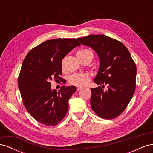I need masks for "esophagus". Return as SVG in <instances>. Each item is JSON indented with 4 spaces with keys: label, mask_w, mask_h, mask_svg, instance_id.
I'll list each match as a JSON object with an SVG mask.
<instances>
[{
    "label": "esophagus",
    "mask_w": 153,
    "mask_h": 153,
    "mask_svg": "<svg viewBox=\"0 0 153 153\" xmlns=\"http://www.w3.org/2000/svg\"><path fill=\"white\" fill-rule=\"evenodd\" d=\"M82 89V87H78L76 88V89H77L78 91H80Z\"/></svg>",
    "instance_id": "1"
}]
</instances>
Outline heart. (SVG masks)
<instances>
[{
	"mask_svg": "<svg viewBox=\"0 0 153 153\" xmlns=\"http://www.w3.org/2000/svg\"><path fill=\"white\" fill-rule=\"evenodd\" d=\"M76 56L80 61H82L83 59L87 58H91L92 59L93 57V53L91 50L83 48L80 50H78L76 53ZM91 79V77L87 74H80L77 73L73 75L70 76L69 80V84L77 86V87H83L85 85L87 82Z\"/></svg>",
	"mask_w": 153,
	"mask_h": 153,
	"instance_id": "heart-1",
	"label": "heart"
}]
</instances>
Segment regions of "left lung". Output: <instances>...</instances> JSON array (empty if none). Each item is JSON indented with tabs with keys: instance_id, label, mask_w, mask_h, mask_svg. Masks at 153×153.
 Segmentation results:
<instances>
[{
	"instance_id": "1",
	"label": "left lung",
	"mask_w": 153,
	"mask_h": 153,
	"mask_svg": "<svg viewBox=\"0 0 153 153\" xmlns=\"http://www.w3.org/2000/svg\"><path fill=\"white\" fill-rule=\"evenodd\" d=\"M96 51L100 60L94 82L101 85L91 89V105L99 117L112 119L121 115L130 102L136 87L137 67L128 48L118 40L105 35L78 38ZM108 85L105 91L102 87Z\"/></svg>"
}]
</instances>
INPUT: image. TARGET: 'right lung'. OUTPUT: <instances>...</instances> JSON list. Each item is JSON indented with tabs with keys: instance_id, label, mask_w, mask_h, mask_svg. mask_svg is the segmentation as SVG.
<instances>
[{
	"instance_id": "1",
	"label": "right lung",
	"mask_w": 153,
	"mask_h": 153,
	"mask_svg": "<svg viewBox=\"0 0 153 153\" xmlns=\"http://www.w3.org/2000/svg\"><path fill=\"white\" fill-rule=\"evenodd\" d=\"M80 43L76 39L44 41L30 50L18 78L23 103L31 116L46 126H55L65 117L75 86L51 90L50 81H62V59Z\"/></svg>"
}]
</instances>
